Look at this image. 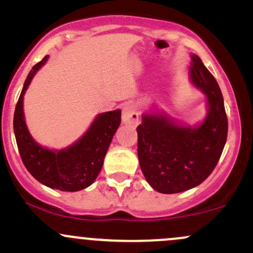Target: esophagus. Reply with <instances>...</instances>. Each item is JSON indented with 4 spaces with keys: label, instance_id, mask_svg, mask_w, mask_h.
<instances>
[{
    "label": "esophagus",
    "instance_id": "34e87169",
    "mask_svg": "<svg viewBox=\"0 0 253 253\" xmlns=\"http://www.w3.org/2000/svg\"><path fill=\"white\" fill-rule=\"evenodd\" d=\"M122 121L124 124H129V126H136L139 123V113L137 109L134 105L126 103L123 107V113H122Z\"/></svg>",
    "mask_w": 253,
    "mask_h": 253
}]
</instances>
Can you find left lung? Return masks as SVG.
<instances>
[{
  "label": "left lung",
  "mask_w": 253,
  "mask_h": 253,
  "mask_svg": "<svg viewBox=\"0 0 253 253\" xmlns=\"http://www.w3.org/2000/svg\"><path fill=\"white\" fill-rule=\"evenodd\" d=\"M190 57L189 79L205 95V118L190 126L163 111L146 112L136 127L140 167L161 194L183 192L205 181L226 142L228 119L219 85L197 54Z\"/></svg>",
  "instance_id": "obj_1"
}]
</instances>
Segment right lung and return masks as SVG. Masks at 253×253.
Returning a JSON list of instances; mask_svg holds the SVG:
<instances>
[{
	"instance_id": "add662e5",
	"label": "right lung",
	"mask_w": 253,
	"mask_h": 253,
	"mask_svg": "<svg viewBox=\"0 0 253 253\" xmlns=\"http://www.w3.org/2000/svg\"><path fill=\"white\" fill-rule=\"evenodd\" d=\"M48 56L33 67L15 106L13 129L20 157L28 171L41 184L59 191H80L97 178L113 135L121 124V109L95 117L82 137L61 150L41 146L31 136L24 116V95Z\"/></svg>"
}]
</instances>
